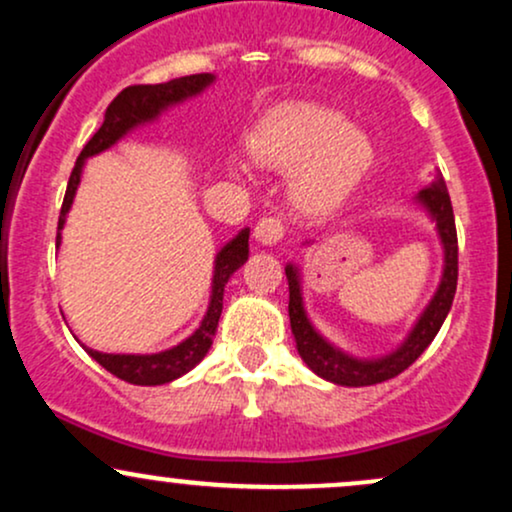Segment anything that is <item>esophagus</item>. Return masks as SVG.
Returning a JSON list of instances; mask_svg holds the SVG:
<instances>
[{
  "label": "esophagus",
  "instance_id": "1",
  "mask_svg": "<svg viewBox=\"0 0 512 512\" xmlns=\"http://www.w3.org/2000/svg\"><path fill=\"white\" fill-rule=\"evenodd\" d=\"M255 238L260 240L262 245H274L284 238V221L279 216H264V219L257 221L255 226Z\"/></svg>",
  "mask_w": 512,
  "mask_h": 512
}]
</instances>
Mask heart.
I'll use <instances>...</instances> for the list:
<instances>
[{
	"label": "heart",
	"instance_id": "1",
	"mask_svg": "<svg viewBox=\"0 0 512 512\" xmlns=\"http://www.w3.org/2000/svg\"><path fill=\"white\" fill-rule=\"evenodd\" d=\"M252 154L264 166L298 168L293 199L308 211L337 207L373 163V142L349 117L317 103H286L257 125Z\"/></svg>",
	"mask_w": 512,
	"mask_h": 512
}]
</instances>
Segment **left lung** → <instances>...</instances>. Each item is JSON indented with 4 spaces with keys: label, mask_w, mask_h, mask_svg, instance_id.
Segmentation results:
<instances>
[{
    "label": "left lung",
    "mask_w": 512,
    "mask_h": 512,
    "mask_svg": "<svg viewBox=\"0 0 512 512\" xmlns=\"http://www.w3.org/2000/svg\"><path fill=\"white\" fill-rule=\"evenodd\" d=\"M421 204L428 209V214L433 216L438 226L440 243L445 250V267H443V279L433 296V301L428 303L424 315L419 317V322L414 325V330L409 332V337L404 339V344L397 351H392L390 356L375 358V361H358V358L344 354L337 346H332L327 339H322L315 332V327L310 325L308 315H305L303 298H301V281H298V272L293 264L286 267V279H289V317H291V332L296 337L298 354L313 373L320 378L330 380V383L346 385V387H363V385H378L385 380L395 378V375L407 370L411 363L416 361L428 344L433 342L440 325L445 322V317L450 313L452 298H455L457 289V231H455V214H452L450 195L445 190V182L436 180L431 187L419 192Z\"/></svg>",
    "instance_id": "obj_1"
}]
</instances>
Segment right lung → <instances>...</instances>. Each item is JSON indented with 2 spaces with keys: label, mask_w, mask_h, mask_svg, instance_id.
<instances>
[{
  "label": "right lung",
  "mask_w": 512,
  "mask_h": 512,
  "mask_svg": "<svg viewBox=\"0 0 512 512\" xmlns=\"http://www.w3.org/2000/svg\"><path fill=\"white\" fill-rule=\"evenodd\" d=\"M214 81V74H190L180 76V79L168 81V84H137L122 88L120 93L113 98V103L105 110V120L101 129L88 139L84 149H81L79 158H76L72 175H69L67 192H64V202L60 211V221H57V245H60V231L67 219V211L72 207L76 187L81 180V168L88 156H96L101 151L110 149L117 139H122L129 129L144 122L156 120L161 115V110H166L168 105H175L185 98L197 96ZM248 238L250 231H240L236 238L228 245H223L214 262V281H211V301L209 310L204 315L202 325L197 327V332L192 337H187L185 342H180L173 349L161 351V354H146V356H134V354H101V351L86 349L88 356L93 361H98L101 366L113 373L115 378L125 380L132 385H163L170 380L180 378L187 370H192L207 356L211 342H214V332L219 327V317L223 310V289H226L228 279L236 272L240 264L248 260Z\"/></svg>",
  "instance_id": "right-lung-1"
}]
</instances>
